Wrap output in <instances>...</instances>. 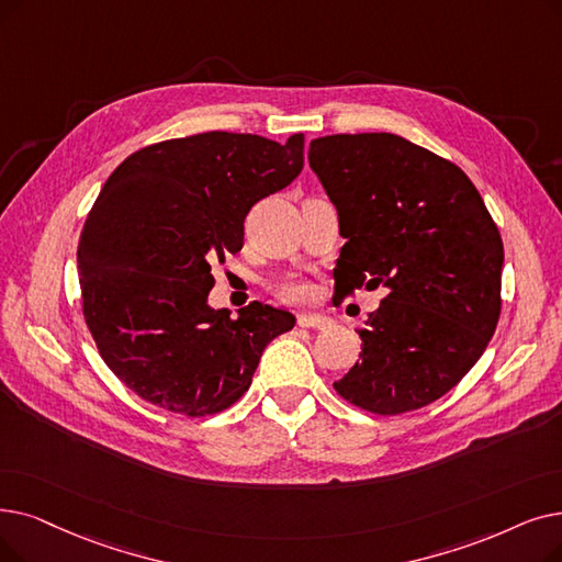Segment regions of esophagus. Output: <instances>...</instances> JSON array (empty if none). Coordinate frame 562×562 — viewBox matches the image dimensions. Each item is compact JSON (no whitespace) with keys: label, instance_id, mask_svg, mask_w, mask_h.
I'll return each instance as SVG.
<instances>
[{"label":"esophagus","instance_id":"esophagus-1","mask_svg":"<svg viewBox=\"0 0 562 562\" xmlns=\"http://www.w3.org/2000/svg\"><path fill=\"white\" fill-rule=\"evenodd\" d=\"M299 326L301 328H328L330 319L324 314H301L299 316Z\"/></svg>","mask_w":562,"mask_h":562}]
</instances>
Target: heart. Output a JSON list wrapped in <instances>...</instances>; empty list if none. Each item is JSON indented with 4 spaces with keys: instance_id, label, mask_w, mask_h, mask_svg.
Wrapping results in <instances>:
<instances>
[{
    "instance_id": "heart-1",
    "label": "heart",
    "mask_w": 562,
    "mask_h": 562,
    "mask_svg": "<svg viewBox=\"0 0 562 562\" xmlns=\"http://www.w3.org/2000/svg\"><path fill=\"white\" fill-rule=\"evenodd\" d=\"M273 291H276V296L284 303H305L312 294L310 284L303 278H296V276H286V278L278 280L273 284Z\"/></svg>"
}]
</instances>
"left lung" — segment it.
<instances>
[{"instance_id": "1", "label": "left lung", "mask_w": 562, "mask_h": 562, "mask_svg": "<svg viewBox=\"0 0 562 562\" xmlns=\"http://www.w3.org/2000/svg\"><path fill=\"white\" fill-rule=\"evenodd\" d=\"M347 238L333 271L341 299L385 289L360 328V360L333 383L349 404L400 416L452 390L501 316L503 240L461 169L393 133L310 142Z\"/></svg>"}]
</instances>
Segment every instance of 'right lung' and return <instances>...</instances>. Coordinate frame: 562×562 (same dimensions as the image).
I'll return each instance as SVG.
<instances>
[{"label": "right lung", "instance_id": "obj_1", "mask_svg": "<svg viewBox=\"0 0 562 562\" xmlns=\"http://www.w3.org/2000/svg\"><path fill=\"white\" fill-rule=\"evenodd\" d=\"M286 144L211 131L149 144L95 198L78 246L82 314L101 358L144 402L188 418L229 408L294 314L252 301L213 310L211 261L243 248L250 209L303 169Z\"/></svg>", "mask_w": 562, "mask_h": 562}]
</instances>
